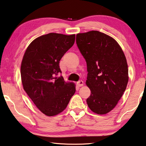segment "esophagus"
<instances>
[{
    "label": "esophagus",
    "instance_id": "esophagus-1",
    "mask_svg": "<svg viewBox=\"0 0 146 146\" xmlns=\"http://www.w3.org/2000/svg\"><path fill=\"white\" fill-rule=\"evenodd\" d=\"M76 84H77V86H79V87H81L84 85V82L82 80H79L77 82V83H76Z\"/></svg>",
    "mask_w": 146,
    "mask_h": 146
}]
</instances>
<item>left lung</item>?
Masks as SVG:
<instances>
[{
    "instance_id": "1",
    "label": "left lung",
    "mask_w": 146,
    "mask_h": 146,
    "mask_svg": "<svg viewBox=\"0 0 146 146\" xmlns=\"http://www.w3.org/2000/svg\"><path fill=\"white\" fill-rule=\"evenodd\" d=\"M76 42L87 63L86 84L91 91L87 105L105 114L117 104L128 84L125 55L114 39L97 31L77 34Z\"/></svg>"
}]
</instances>
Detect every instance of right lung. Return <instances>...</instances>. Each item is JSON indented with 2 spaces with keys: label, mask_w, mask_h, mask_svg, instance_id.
Masks as SVG:
<instances>
[{
  "label": "right lung",
  "mask_w": 146,
  "mask_h": 146,
  "mask_svg": "<svg viewBox=\"0 0 146 146\" xmlns=\"http://www.w3.org/2000/svg\"><path fill=\"white\" fill-rule=\"evenodd\" d=\"M75 34L49 33L29 44L21 64L23 89L37 108L48 116L62 112L76 91L74 83H66L59 61L73 45Z\"/></svg>",
  "instance_id": "1"
}]
</instances>
